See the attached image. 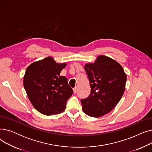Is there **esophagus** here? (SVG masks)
<instances>
[{
  "label": "esophagus",
  "mask_w": 152,
  "mask_h": 152,
  "mask_svg": "<svg viewBox=\"0 0 152 152\" xmlns=\"http://www.w3.org/2000/svg\"><path fill=\"white\" fill-rule=\"evenodd\" d=\"M73 92H74V93H76V92H77V87H74V88H73Z\"/></svg>",
  "instance_id": "34e87169"
}]
</instances>
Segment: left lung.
Returning a JSON list of instances; mask_svg holds the SVG:
<instances>
[{
    "mask_svg": "<svg viewBox=\"0 0 152 152\" xmlns=\"http://www.w3.org/2000/svg\"><path fill=\"white\" fill-rule=\"evenodd\" d=\"M84 69L91 87L89 97L81 99L84 112L100 117L112 110L120 101L125 90L127 76L120 64L104 55L94 63H87Z\"/></svg>",
    "mask_w": 152,
    "mask_h": 152,
    "instance_id": "8db88e82",
    "label": "left lung"
}]
</instances>
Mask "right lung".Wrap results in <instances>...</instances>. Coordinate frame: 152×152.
<instances>
[{
    "label": "right lung",
    "instance_id": "obj_1",
    "mask_svg": "<svg viewBox=\"0 0 152 152\" xmlns=\"http://www.w3.org/2000/svg\"><path fill=\"white\" fill-rule=\"evenodd\" d=\"M66 63H57L52 57L34 62L27 68L23 85L32 105L45 115L61 113L65 110L73 89L67 78L60 76Z\"/></svg>",
    "mask_w": 152,
    "mask_h": 152
}]
</instances>
